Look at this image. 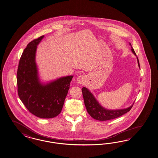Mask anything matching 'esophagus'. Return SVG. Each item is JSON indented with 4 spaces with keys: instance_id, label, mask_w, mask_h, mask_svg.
Returning a JSON list of instances; mask_svg holds the SVG:
<instances>
[{
    "instance_id": "obj_1",
    "label": "esophagus",
    "mask_w": 158,
    "mask_h": 158,
    "mask_svg": "<svg viewBox=\"0 0 158 158\" xmlns=\"http://www.w3.org/2000/svg\"><path fill=\"white\" fill-rule=\"evenodd\" d=\"M85 80V75H80L77 78V81L79 84H83Z\"/></svg>"
}]
</instances>
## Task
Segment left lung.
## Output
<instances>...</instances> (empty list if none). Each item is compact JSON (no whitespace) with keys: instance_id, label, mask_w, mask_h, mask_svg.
<instances>
[{"instance_id":"left-lung-1","label":"left lung","mask_w":158,"mask_h":158,"mask_svg":"<svg viewBox=\"0 0 158 158\" xmlns=\"http://www.w3.org/2000/svg\"><path fill=\"white\" fill-rule=\"evenodd\" d=\"M130 45L131 46V43H130ZM131 51L133 52V54H134L135 56H136L135 51L132 46ZM136 58L138 60V64L140 68L138 58L137 56ZM81 91L83 94L85 106L87 109V111L89 114V115L94 119L98 120L105 121L115 119L130 111L131 108L133 106L132 104L130 107L124 109L108 110L100 105V103L98 102V100H96V98L94 97L93 94L89 91V89L85 87H83L81 89Z\"/></svg>"}]
</instances>
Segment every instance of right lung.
Listing matches in <instances>:
<instances>
[{"label":"right lung","instance_id":"add662e5","mask_svg":"<svg viewBox=\"0 0 158 158\" xmlns=\"http://www.w3.org/2000/svg\"><path fill=\"white\" fill-rule=\"evenodd\" d=\"M44 36L33 40L24 50L17 71V85L20 99L27 110L38 118L49 119L61 112L73 76L46 84L40 81L35 57L37 46Z\"/></svg>","mask_w":158,"mask_h":158}]
</instances>
